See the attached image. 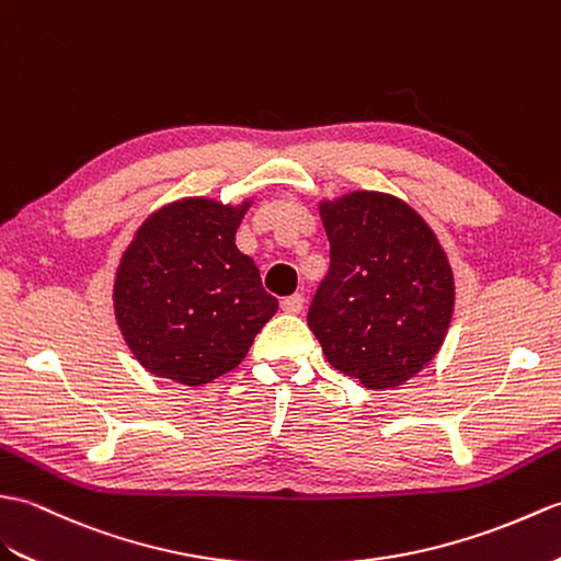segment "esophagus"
Segmentation results:
<instances>
[{
  "mask_svg": "<svg viewBox=\"0 0 561 561\" xmlns=\"http://www.w3.org/2000/svg\"><path fill=\"white\" fill-rule=\"evenodd\" d=\"M302 305H305L302 295H288V297H283V300H280V309H283V312H288V314L302 312Z\"/></svg>",
  "mask_w": 561,
  "mask_h": 561,
  "instance_id": "1",
  "label": "esophagus"
}]
</instances>
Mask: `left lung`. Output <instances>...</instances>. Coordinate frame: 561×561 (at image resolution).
<instances>
[{"label": "left lung", "instance_id": "obj_1", "mask_svg": "<svg viewBox=\"0 0 561 561\" xmlns=\"http://www.w3.org/2000/svg\"><path fill=\"white\" fill-rule=\"evenodd\" d=\"M331 266L307 312L329 363L371 391L430 365L454 314V273L401 198L353 192L319 206Z\"/></svg>", "mask_w": 561, "mask_h": 561}]
</instances>
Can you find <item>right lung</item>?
I'll use <instances>...</instances> for the list:
<instances>
[{
    "mask_svg": "<svg viewBox=\"0 0 561 561\" xmlns=\"http://www.w3.org/2000/svg\"><path fill=\"white\" fill-rule=\"evenodd\" d=\"M182 198L148 216L122 254L115 317L156 377L202 386L234 369L278 300L234 244L244 210Z\"/></svg>",
    "mask_w": 561,
    "mask_h": 561,
    "instance_id": "add662e5",
    "label": "right lung"
}]
</instances>
